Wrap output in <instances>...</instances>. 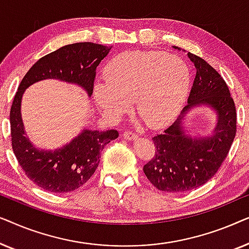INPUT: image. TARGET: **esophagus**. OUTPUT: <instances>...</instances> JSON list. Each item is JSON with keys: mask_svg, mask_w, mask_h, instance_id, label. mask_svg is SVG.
<instances>
[{"mask_svg": "<svg viewBox=\"0 0 249 249\" xmlns=\"http://www.w3.org/2000/svg\"><path fill=\"white\" fill-rule=\"evenodd\" d=\"M124 137L127 139V141H136V139H138V136L131 131H124Z\"/></svg>", "mask_w": 249, "mask_h": 249, "instance_id": "34e87169", "label": "esophagus"}]
</instances>
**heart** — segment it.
I'll list each match as a JSON object with an SVG mask.
<instances>
[{"mask_svg": "<svg viewBox=\"0 0 249 249\" xmlns=\"http://www.w3.org/2000/svg\"><path fill=\"white\" fill-rule=\"evenodd\" d=\"M104 78L93 87V97L104 117L118 120L135 101L137 113L152 128L175 120L190 86L185 61L159 51L119 54L107 64Z\"/></svg>", "mask_w": 249, "mask_h": 249, "instance_id": "1", "label": "heart"}]
</instances>
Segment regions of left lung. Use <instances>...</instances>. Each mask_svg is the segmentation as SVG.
<instances>
[{
  "label": "left lung",
  "mask_w": 249,
  "mask_h": 249,
  "mask_svg": "<svg viewBox=\"0 0 249 249\" xmlns=\"http://www.w3.org/2000/svg\"><path fill=\"white\" fill-rule=\"evenodd\" d=\"M187 55L196 69L188 103L175 124L153 137L155 155L144 165L145 176L162 192H188L206 183L227 158L236 136V107L226 81L202 57L190 52ZM200 106L216 112V127L211 135L193 136L184 120L192 108Z\"/></svg>",
  "instance_id": "1"
}]
</instances>
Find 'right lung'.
I'll list each match as a JSON object with an SVG mask.
<instances>
[{"label":"right lung","mask_w":249,"mask_h":249,"mask_svg":"<svg viewBox=\"0 0 249 249\" xmlns=\"http://www.w3.org/2000/svg\"><path fill=\"white\" fill-rule=\"evenodd\" d=\"M112 46L95 43H74L40 57L19 85L11 111L12 148L20 166L34 183L51 193H69L85 185L100 163L104 146L119 137L117 130H90L84 128L72 141L61 147L44 149L27 137L21 118V101L33 84L56 79L74 84L93 94L96 68Z\"/></svg>","instance_id":"right-lung-1"}]
</instances>
